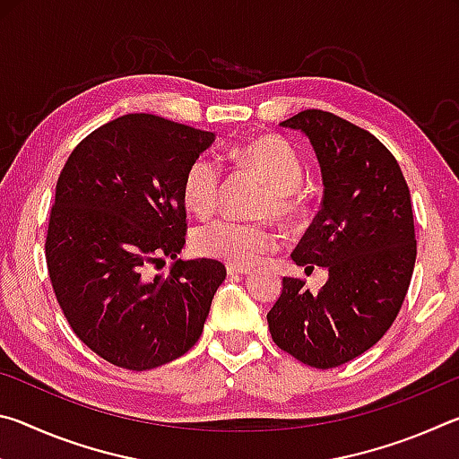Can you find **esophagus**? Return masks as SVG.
I'll use <instances>...</instances> for the list:
<instances>
[{"mask_svg":"<svg viewBox=\"0 0 459 459\" xmlns=\"http://www.w3.org/2000/svg\"><path fill=\"white\" fill-rule=\"evenodd\" d=\"M227 271H229V275H247V273H251V267H243V265H227Z\"/></svg>","mask_w":459,"mask_h":459,"instance_id":"esophagus-1","label":"esophagus"}]
</instances>
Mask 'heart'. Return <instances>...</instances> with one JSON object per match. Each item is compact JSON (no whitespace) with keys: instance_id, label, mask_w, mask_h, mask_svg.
<instances>
[{"instance_id":"obj_1","label":"heart","mask_w":459,"mask_h":459,"mask_svg":"<svg viewBox=\"0 0 459 459\" xmlns=\"http://www.w3.org/2000/svg\"><path fill=\"white\" fill-rule=\"evenodd\" d=\"M238 158L259 172L269 184L261 212L290 219L299 206L298 186L304 168L293 147L279 137H259L238 147ZM182 194L190 211L208 214L214 211L221 194V166L211 155H198L186 168ZM194 248L204 257H214L230 265H253L263 255L273 251L275 230L263 222H243L235 219H216L204 222L192 237Z\"/></svg>"}]
</instances>
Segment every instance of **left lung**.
Returning a JSON list of instances; mask_svg holds the SVG:
<instances>
[{
	"mask_svg": "<svg viewBox=\"0 0 459 459\" xmlns=\"http://www.w3.org/2000/svg\"><path fill=\"white\" fill-rule=\"evenodd\" d=\"M301 131L320 161L322 208L291 253L328 269L317 293L283 277L269 309L275 344L314 368H333L385 336L405 301L417 240L409 186L393 153L354 123L307 108L279 123Z\"/></svg>",
	"mask_w": 459,
	"mask_h": 459,
	"instance_id": "1",
	"label": "left lung"
}]
</instances>
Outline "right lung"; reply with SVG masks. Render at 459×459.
I'll list each match as a JSON object with an SVG mask.
<instances>
[{
	"mask_svg": "<svg viewBox=\"0 0 459 459\" xmlns=\"http://www.w3.org/2000/svg\"><path fill=\"white\" fill-rule=\"evenodd\" d=\"M212 142L211 131L129 113L84 137L62 168L48 275L76 336L115 367L150 370L188 352L227 277L221 261L178 259L184 172ZM166 256L170 273L153 276Z\"/></svg>",
	"mask_w": 459,
	"mask_h": 459,
	"instance_id": "1",
	"label": "right lung"
}]
</instances>
